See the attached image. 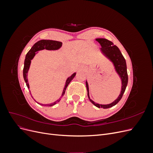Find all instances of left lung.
<instances>
[{"instance_id":"obj_1","label":"left lung","mask_w":153,"mask_h":153,"mask_svg":"<svg viewBox=\"0 0 153 153\" xmlns=\"http://www.w3.org/2000/svg\"><path fill=\"white\" fill-rule=\"evenodd\" d=\"M96 40L100 44L101 48H100L101 52L105 55V56L110 61L112 62L114 64L115 71L119 75L120 78L121 80V91L120 92L118 98L114 101L112 103L107 105H101L97 103L92 101L89 97V85L86 80V87L87 90V96L89 98L91 102L96 107L103 108H108L112 107V106L116 105L119 101L122 98L124 92L126 90V88L128 84V76L127 73V67L126 60L124 58L123 55H122L121 51L119 49L117 46L114 45V43L104 38H98Z\"/></svg>"}]
</instances>
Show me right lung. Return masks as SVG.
Listing matches in <instances>:
<instances>
[{
    "mask_svg": "<svg viewBox=\"0 0 153 153\" xmlns=\"http://www.w3.org/2000/svg\"><path fill=\"white\" fill-rule=\"evenodd\" d=\"M62 42H60V41L42 39V40H40V41H38V42L36 43L33 46H32V47L29 51L28 53H27L26 56H25V61H24V70H23V75H24V80L26 83V85L27 86V87H28L29 89V84L28 82V79H27V75H28V71H29V69L30 68L31 60L34 58L35 55L38 53L36 52H38V51H39V50H44V49L48 50H57L62 47ZM75 75H76V73H74L71 76H70L67 78L66 82V84H65V86H64V89H63L61 98H62V97L64 95V94H65V91H66V89L68 85H69V83H70V82L73 79V78L75 76ZM60 100H61V99H59V100H57L56 101H55V102H53L52 103H50V104L45 105V104L41 103L40 105L42 106H53V105L56 104L57 102H59ZM38 103L39 104V103Z\"/></svg>",
    "mask_w": 153,
    "mask_h": 153,
    "instance_id": "1",
    "label": "right lung"
}]
</instances>
